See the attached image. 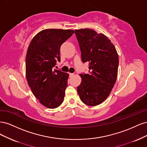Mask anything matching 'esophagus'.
I'll return each instance as SVG.
<instances>
[{"instance_id":"34e87169","label":"esophagus","mask_w":147,"mask_h":147,"mask_svg":"<svg viewBox=\"0 0 147 147\" xmlns=\"http://www.w3.org/2000/svg\"><path fill=\"white\" fill-rule=\"evenodd\" d=\"M73 75H74V74H72V73H70V74H69V77H72L73 76Z\"/></svg>"}]
</instances>
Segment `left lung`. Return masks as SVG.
I'll return each instance as SVG.
<instances>
[{
    "instance_id": "obj_1",
    "label": "left lung",
    "mask_w": 147,
    "mask_h": 147,
    "mask_svg": "<svg viewBox=\"0 0 147 147\" xmlns=\"http://www.w3.org/2000/svg\"><path fill=\"white\" fill-rule=\"evenodd\" d=\"M83 63H89V74H80L77 91L81 100L89 106L103 102L112 91L118 75L119 59L113 44L105 35L90 29L75 30Z\"/></svg>"
}]
</instances>
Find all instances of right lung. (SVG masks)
Wrapping results in <instances>:
<instances>
[{
    "label": "right lung",
    "mask_w": 147,
    "mask_h": 147,
    "mask_svg": "<svg viewBox=\"0 0 147 147\" xmlns=\"http://www.w3.org/2000/svg\"><path fill=\"white\" fill-rule=\"evenodd\" d=\"M73 30L49 29L32 38L26 57V75L29 87L40 102L49 109L63 103L69 74L53 69L60 62V48Z\"/></svg>",
    "instance_id": "1"
}]
</instances>
